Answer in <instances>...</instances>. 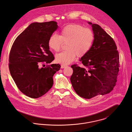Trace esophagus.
<instances>
[{
  "mask_svg": "<svg viewBox=\"0 0 132 132\" xmlns=\"http://www.w3.org/2000/svg\"><path fill=\"white\" fill-rule=\"evenodd\" d=\"M65 67H67V65H63V64H62V65H61V69H63V68H65Z\"/></svg>",
  "mask_w": 132,
  "mask_h": 132,
  "instance_id": "obj_1",
  "label": "esophagus"
}]
</instances>
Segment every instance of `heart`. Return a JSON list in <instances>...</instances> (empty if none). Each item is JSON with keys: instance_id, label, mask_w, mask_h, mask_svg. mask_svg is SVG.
I'll use <instances>...</instances> for the list:
<instances>
[{"instance_id": "obj_1", "label": "heart", "mask_w": 132, "mask_h": 132, "mask_svg": "<svg viewBox=\"0 0 132 132\" xmlns=\"http://www.w3.org/2000/svg\"><path fill=\"white\" fill-rule=\"evenodd\" d=\"M94 40L93 31L78 24H70L64 26L60 32V36L53 34L48 40V46L55 52L59 51L62 44H67V51L57 54V62L68 64L75 60L77 56L81 58L90 51Z\"/></svg>"}]
</instances>
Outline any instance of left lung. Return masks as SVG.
Instances as JSON below:
<instances>
[{
    "label": "left lung",
    "mask_w": 132,
    "mask_h": 132,
    "mask_svg": "<svg viewBox=\"0 0 132 132\" xmlns=\"http://www.w3.org/2000/svg\"><path fill=\"white\" fill-rule=\"evenodd\" d=\"M88 23L93 27L94 42L80 59L83 67L71 66L73 73L70 78L77 94L85 99L112 91L119 71V52L113 38L98 24Z\"/></svg>",
    "instance_id": "obj_1"
}]
</instances>
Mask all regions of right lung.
Returning <instances> with one entry per match:
<instances>
[{
    "label": "right lung",
    "mask_w": 132,
    "mask_h": 132,
    "mask_svg": "<svg viewBox=\"0 0 132 132\" xmlns=\"http://www.w3.org/2000/svg\"><path fill=\"white\" fill-rule=\"evenodd\" d=\"M57 28L55 21L33 23L12 46L9 64L11 75L19 90L29 97L37 98L46 94L52 87L53 76L60 70L59 64L47 65L54 59L48 40ZM40 65L45 68H40Z\"/></svg>",
    "instance_id": "right-lung-1"
}]
</instances>
